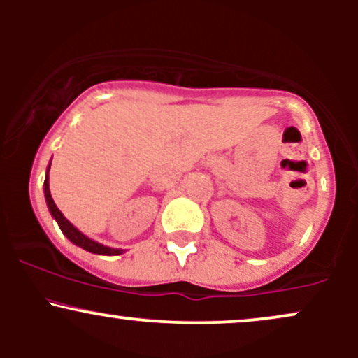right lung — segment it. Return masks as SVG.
Wrapping results in <instances>:
<instances>
[{"instance_id":"obj_1","label":"right lung","mask_w":358,"mask_h":358,"mask_svg":"<svg viewBox=\"0 0 358 358\" xmlns=\"http://www.w3.org/2000/svg\"><path fill=\"white\" fill-rule=\"evenodd\" d=\"M48 170H50V166L47 168V176H45V199H47V205H48V210L53 217H55L57 224H59V227L62 229V232L67 236V239L73 242L76 245H79V248L89 250V252H94V254H102V256H119V254H122L121 249H113V248H108V245H102L99 242L89 239V237H85L84 234L77 231L76 227L65 219L64 215H62V212L57 208L55 202H53L52 199V193H50V187H48Z\"/></svg>"}]
</instances>
